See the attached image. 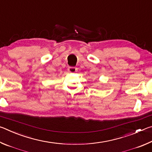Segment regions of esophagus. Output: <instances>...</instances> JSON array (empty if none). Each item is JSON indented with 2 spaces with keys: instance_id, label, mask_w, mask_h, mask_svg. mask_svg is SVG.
Segmentation results:
<instances>
[{
  "instance_id": "obj_1",
  "label": "esophagus",
  "mask_w": 152,
  "mask_h": 152,
  "mask_svg": "<svg viewBox=\"0 0 152 152\" xmlns=\"http://www.w3.org/2000/svg\"><path fill=\"white\" fill-rule=\"evenodd\" d=\"M77 70H78V69H77V68H76V67H71L70 66V67H68V72L70 73L76 72Z\"/></svg>"
}]
</instances>
